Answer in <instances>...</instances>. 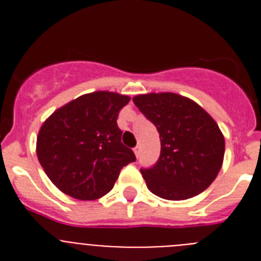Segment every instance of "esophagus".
Returning <instances> with one entry per match:
<instances>
[{"label":"esophagus","instance_id":"1","mask_svg":"<svg viewBox=\"0 0 261 261\" xmlns=\"http://www.w3.org/2000/svg\"><path fill=\"white\" fill-rule=\"evenodd\" d=\"M133 151H135V154H136V156H140V154H141V146H136L135 149H133Z\"/></svg>","mask_w":261,"mask_h":261}]
</instances>
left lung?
Segmentation results:
<instances>
[{
  "instance_id": "1",
  "label": "left lung",
  "mask_w": 261,
  "mask_h": 261,
  "mask_svg": "<svg viewBox=\"0 0 261 261\" xmlns=\"http://www.w3.org/2000/svg\"><path fill=\"white\" fill-rule=\"evenodd\" d=\"M133 103L156 126L161 155L141 168L147 188L166 200H187L213 183L222 167L225 138L197 103L174 93L142 94Z\"/></svg>"
}]
</instances>
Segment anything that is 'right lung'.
<instances>
[{
    "mask_svg": "<svg viewBox=\"0 0 261 261\" xmlns=\"http://www.w3.org/2000/svg\"><path fill=\"white\" fill-rule=\"evenodd\" d=\"M129 100L117 93L95 91L62 106L45 120L36 154L61 192L78 200L99 199L114 188L120 170L135 162L116 123Z\"/></svg>",
    "mask_w": 261,
    "mask_h": 261,
    "instance_id": "1",
    "label": "right lung"
}]
</instances>
